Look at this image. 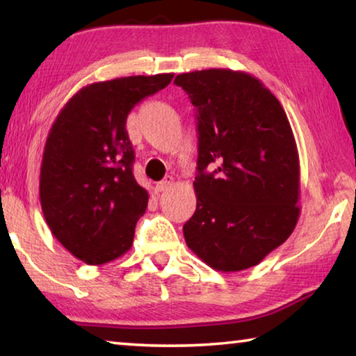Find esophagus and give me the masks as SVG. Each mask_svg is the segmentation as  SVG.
<instances>
[{
    "label": "esophagus",
    "instance_id": "esophagus-1",
    "mask_svg": "<svg viewBox=\"0 0 356 356\" xmlns=\"http://www.w3.org/2000/svg\"><path fill=\"white\" fill-rule=\"evenodd\" d=\"M171 185H172V177H165L163 180H161V182L156 184V191L161 193V191L170 190Z\"/></svg>",
    "mask_w": 356,
    "mask_h": 356
}]
</instances>
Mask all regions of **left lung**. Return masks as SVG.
I'll use <instances>...</instances> for the list:
<instances>
[{
  "label": "left lung",
  "mask_w": 356,
  "mask_h": 356,
  "mask_svg": "<svg viewBox=\"0 0 356 356\" xmlns=\"http://www.w3.org/2000/svg\"><path fill=\"white\" fill-rule=\"evenodd\" d=\"M196 110V210L188 248L218 272L254 267L297 225L300 161L280 100L257 78L229 69L180 74Z\"/></svg>",
  "instance_id": "obj_1"
}]
</instances>
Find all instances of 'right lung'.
I'll return each instance as SVG.
<instances>
[{
	"label": "right lung",
	"mask_w": 356,
	"mask_h": 356,
	"mask_svg": "<svg viewBox=\"0 0 356 356\" xmlns=\"http://www.w3.org/2000/svg\"><path fill=\"white\" fill-rule=\"evenodd\" d=\"M172 74L124 76L88 84L58 114L40 166V206L53 236L89 265L114 261L134 243L149 195L134 176L125 129L136 104Z\"/></svg>",
	"instance_id": "right-lung-1"
}]
</instances>
